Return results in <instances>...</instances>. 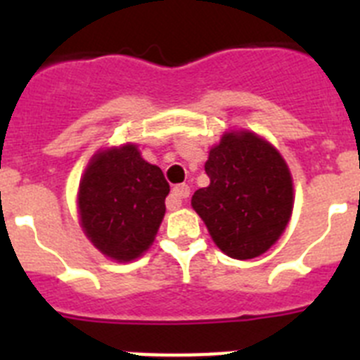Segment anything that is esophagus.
<instances>
[{"label":"esophagus","mask_w":360,"mask_h":360,"mask_svg":"<svg viewBox=\"0 0 360 360\" xmlns=\"http://www.w3.org/2000/svg\"><path fill=\"white\" fill-rule=\"evenodd\" d=\"M189 195L191 187L187 186V184H178V186H174L173 191H171V196L167 198V209H169V211L178 209L182 205V200L189 198Z\"/></svg>","instance_id":"obj_1"}]
</instances>
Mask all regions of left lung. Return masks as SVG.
I'll use <instances>...</instances> for the list:
<instances>
[{"mask_svg":"<svg viewBox=\"0 0 360 360\" xmlns=\"http://www.w3.org/2000/svg\"><path fill=\"white\" fill-rule=\"evenodd\" d=\"M207 187L191 205L207 225L218 249L234 259H252L287 229L294 186L278 149L250 131H229L209 151Z\"/></svg>","mask_w":360,"mask_h":360,"instance_id":"obj_1","label":"left lung"}]
</instances>
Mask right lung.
<instances>
[{
  "label": "right lung",
  "mask_w": 360,
  "mask_h": 360,
  "mask_svg": "<svg viewBox=\"0 0 360 360\" xmlns=\"http://www.w3.org/2000/svg\"><path fill=\"white\" fill-rule=\"evenodd\" d=\"M169 184L135 144L94 155L79 184V216L88 240L115 262L141 257L157 236Z\"/></svg>",
  "instance_id": "1"
}]
</instances>
